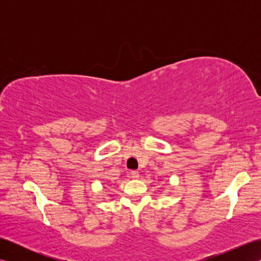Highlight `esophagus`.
<instances>
[{
    "label": "esophagus",
    "mask_w": 261,
    "mask_h": 261,
    "mask_svg": "<svg viewBox=\"0 0 261 261\" xmlns=\"http://www.w3.org/2000/svg\"><path fill=\"white\" fill-rule=\"evenodd\" d=\"M139 171H137V170H134V171H131V177H132V178H134V179H138V178H139Z\"/></svg>",
    "instance_id": "34e87169"
}]
</instances>
